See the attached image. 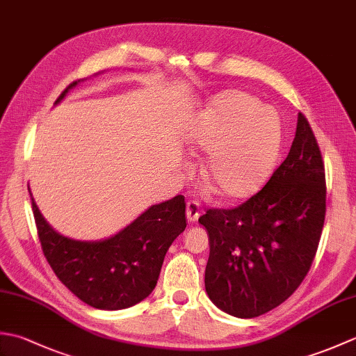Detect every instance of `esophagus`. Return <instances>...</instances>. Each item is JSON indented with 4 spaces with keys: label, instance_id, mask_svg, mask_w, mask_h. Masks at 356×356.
I'll use <instances>...</instances> for the list:
<instances>
[{
    "label": "esophagus",
    "instance_id": "esophagus-1",
    "mask_svg": "<svg viewBox=\"0 0 356 356\" xmlns=\"http://www.w3.org/2000/svg\"><path fill=\"white\" fill-rule=\"evenodd\" d=\"M200 216V205L195 200H188L186 203V218L190 223H194Z\"/></svg>",
    "mask_w": 356,
    "mask_h": 356
}]
</instances>
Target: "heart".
<instances>
[{"label":"heart","instance_id":"1","mask_svg":"<svg viewBox=\"0 0 356 356\" xmlns=\"http://www.w3.org/2000/svg\"><path fill=\"white\" fill-rule=\"evenodd\" d=\"M264 118H270L268 126ZM190 140L208 151L202 177L214 193L238 200L254 194L270 171L280 145V125L254 96L225 92L193 120Z\"/></svg>","mask_w":356,"mask_h":356}]
</instances>
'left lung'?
Instances as JSON below:
<instances>
[{
    "mask_svg": "<svg viewBox=\"0 0 356 356\" xmlns=\"http://www.w3.org/2000/svg\"><path fill=\"white\" fill-rule=\"evenodd\" d=\"M326 217L321 151L305 115L284 162L240 207L208 209L205 287L223 312L254 318L297 291L312 266Z\"/></svg>",
    "mask_w": 356,
    "mask_h": 356,
    "instance_id": "left-lung-1",
    "label": "left lung"
}]
</instances>
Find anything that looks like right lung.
<instances>
[{"label":"right lung","instance_id":"add662e5","mask_svg":"<svg viewBox=\"0 0 356 356\" xmlns=\"http://www.w3.org/2000/svg\"><path fill=\"white\" fill-rule=\"evenodd\" d=\"M78 82H72L55 104ZM185 208L184 195H176L149 207L110 238L81 241L53 229L32 197L38 237L50 268L81 301L102 311L131 307L153 292L166 251L186 228Z\"/></svg>","mask_w":356,"mask_h":356}]
</instances>
